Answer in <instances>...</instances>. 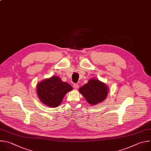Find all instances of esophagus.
Wrapping results in <instances>:
<instances>
[{"instance_id":"1","label":"esophagus","mask_w":151,"mask_h":151,"mask_svg":"<svg viewBox=\"0 0 151 151\" xmlns=\"http://www.w3.org/2000/svg\"><path fill=\"white\" fill-rule=\"evenodd\" d=\"M73 87H74V88H75V89H77L78 88V85L77 84H73Z\"/></svg>"}]
</instances>
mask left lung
Listing matches in <instances>:
<instances>
[{
    "label": "left lung",
    "mask_w": 151,
    "mask_h": 151,
    "mask_svg": "<svg viewBox=\"0 0 151 151\" xmlns=\"http://www.w3.org/2000/svg\"><path fill=\"white\" fill-rule=\"evenodd\" d=\"M79 92L88 104L95 105L106 99L108 87L98 79H90L87 83L79 88Z\"/></svg>",
    "instance_id": "8db88e82"
}]
</instances>
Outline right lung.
<instances>
[{
  "label": "right lung",
  "mask_w": 151,
  "mask_h": 151,
  "mask_svg": "<svg viewBox=\"0 0 151 151\" xmlns=\"http://www.w3.org/2000/svg\"><path fill=\"white\" fill-rule=\"evenodd\" d=\"M37 93L42 103L55 108L61 104L64 96L73 90L70 84L61 81L58 76L42 80L37 85Z\"/></svg>",
  "instance_id": "right-lung-1"
}]
</instances>
